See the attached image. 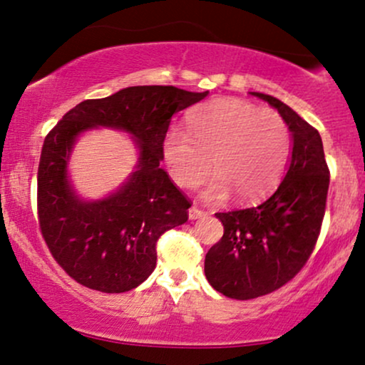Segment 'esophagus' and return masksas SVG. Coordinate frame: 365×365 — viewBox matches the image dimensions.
<instances>
[{
  "label": "esophagus",
  "mask_w": 365,
  "mask_h": 365,
  "mask_svg": "<svg viewBox=\"0 0 365 365\" xmlns=\"http://www.w3.org/2000/svg\"><path fill=\"white\" fill-rule=\"evenodd\" d=\"M204 216H207V212L202 211V209H199V207H195V206H192L190 209H188V217H190L192 221L199 220V217H204Z\"/></svg>",
  "instance_id": "1"
}]
</instances>
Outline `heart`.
Here are the masks:
<instances>
[{"label": "heart", "instance_id": "heart-1", "mask_svg": "<svg viewBox=\"0 0 365 365\" xmlns=\"http://www.w3.org/2000/svg\"><path fill=\"white\" fill-rule=\"evenodd\" d=\"M190 135L173 130L163 142V154L173 182L194 188L211 170L215 177L202 190L206 200H238L269 194L282 178L290 130L278 113L242 99H215L188 116Z\"/></svg>", "mask_w": 365, "mask_h": 365}]
</instances>
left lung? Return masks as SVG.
Listing matches in <instances>:
<instances>
[{"label":"left lung","instance_id":"obj_1","mask_svg":"<svg viewBox=\"0 0 365 365\" xmlns=\"http://www.w3.org/2000/svg\"><path fill=\"white\" fill-rule=\"evenodd\" d=\"M252 96L288 125L292 156L283 182L264 202L216 212L225 233L206 254L204 273L215 290L237 300L278 290L302 269L319 237L329 187L319 132L273 96Z\"/></svg>","mask_w":365,"mask_h":365}]
</instances>
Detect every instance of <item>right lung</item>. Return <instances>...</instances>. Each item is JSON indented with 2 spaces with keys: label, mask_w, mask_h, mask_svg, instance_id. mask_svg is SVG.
Returning a JSON list of instances; mask_svg holds the SVG:
<instances>
[{
  "label": "right lung",
  "mask_w": 365,
  "mask_h": 365,
  "mask_svg": "<svg viewBox=\"0 0 365 365\" xmlns=\"http://www.w3.org/2000/svg\"><path fill=\"white\" fill-rule=\"evenodd\" d=\"M209 92L135 86L72 108L44 139L37 171L39 226L49 252L77 283L104 293L137 288L156 267L158 238L188 220L190 202L159 166L175 113ZM92 128L134 139L140 158L129 178L103 200L76 194L68 173L74 142Z\"/></svg>",
  "instance_id": "obj_1"
}]
</instances>
